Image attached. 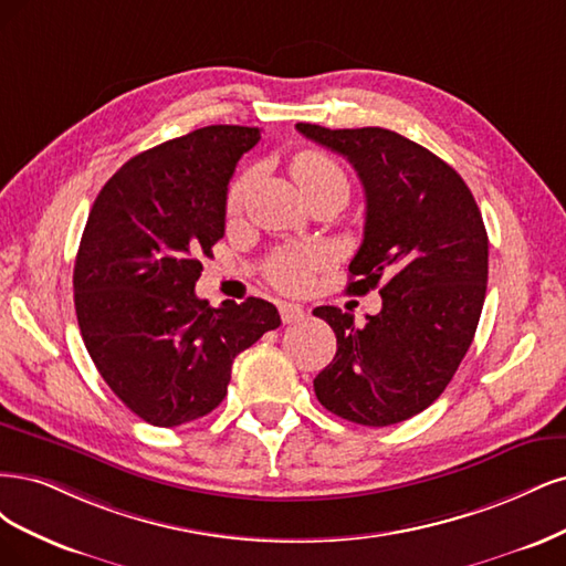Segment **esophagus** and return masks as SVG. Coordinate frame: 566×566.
<instances>
[{"mask_svg":"<svg viewBox=\"0 0 566 566\" xmlns=\"http://www.w3.org/2000/svg\"><path fill=\"white\" fill-rule=\"evenodd\" d=\"M280 315H282L284 324H294L305 317V310L294 303H280Z\"/></svg>","mask_w":566,"mask_h":566,"instance_id":"1","label":"esophagus"}]
</instances>
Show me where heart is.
<instances>
[{
  "label": "heart",
  "mask_w": 566,
  "mask_h": 566,
  "mask_svg": "<svg viewBox=\"0 0 566 566\" xmlns=\"http://www.w3.org/2000/svg\"><path fill=\"white\" fill-rule=\"evenodd\" d=\"M303 197L317 192H336L340 199L348 195V174L343 164L322 150H301L289 164ZM251 186V174H242L228 190V211H240ZM322 253L317 249H286L272 261V280L284 291H298L310 282L313 270L322 265Z\"/></svg>",
  "instance_id": "1"
}]
</instances>
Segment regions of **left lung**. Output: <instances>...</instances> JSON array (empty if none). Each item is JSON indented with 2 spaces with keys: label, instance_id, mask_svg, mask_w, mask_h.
<instances>
[{
  "label": "left lung",
  "instance_id": "obj_1",
  "mask_svg": "<svg viewBox=\"0 0 566 566\" xmlns=\"http://www.w3.org/2000/svg\"><path fill=\"white\" fill-rule=\"evenodd\" d=\"M296 129L355 167L367 221L348 291L382 298L364 326L334 305L313 310L336 334L315 395L359 426L407 421L444 392L475 338L489 277L482 213L447 161L390 129Z\"/></svg>",
  "mask_w": 566,
  "mask_h": 566
}]
</instances>
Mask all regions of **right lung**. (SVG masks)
I'll return each mask as SVG.
<instances>
[{"label": "right lung", "instance_id": "1", "mask_svg": "<svg viewBox=\"0 0 566 566\" xmlns=\"http://www.w3.org/2000/svg\"><path fill=\"white\" fill-rule=\"evenodd\" d=\"M259 126L213 124L132 157L82 234L75 310L98 374L143 421L176 428L223 402L232 361L282 324L263 298H197L199 256L226 232L228 184Z\"/></svg>", "mask_w": 566, "mask_h": 566}]
</instances>
